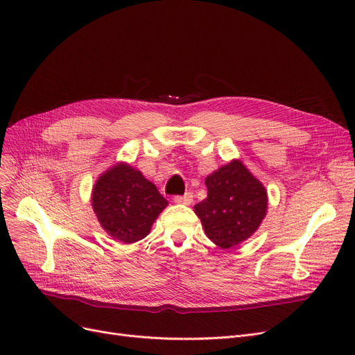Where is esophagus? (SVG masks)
I'll use <instances>...</instances> for the list:
<instances>
[{
	"label": "esophagus",
	"instance_id": "obj_1",
	"mask_svg": "<svg viewBox=\"0 0 355 355\" xmlns=\"http://www.w3.org/2000/svg\"><path fill=\"white\" fill-rule=\"evenodd\" d=\"M173 201L176 204H183V205H191V202L193 201V195L192 192H187L185 195H176L173 198Z\"/></svg>",
	"mask_w": 355,
	"mask_h": 355
}]
</instances>
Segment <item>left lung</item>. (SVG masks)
I'll list each match as a JSON object with an SVG mask.
<instances>
[{"label":"left lung","instance_id":"8db88e82","mask_svg":"<svg viewBox=\"0 0 355 355\" xmlns=\"http://www.w3.org/2000/svg\"><path fill=\"white\" fill-rule=\"evenodd\" d=\"M207 198L196 204L205 234L223 249L245 242L266 216L265 187L246 166L233 160L205 179Z\"/></svg>","mask_w":355,"mask_h":355}]
</instances>
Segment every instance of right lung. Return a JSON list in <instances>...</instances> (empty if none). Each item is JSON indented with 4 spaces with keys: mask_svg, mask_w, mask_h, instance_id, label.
<instances>
[{
    "mask_svg": "<svg viewBox=\"0 0 355 355\" xmlns=\"http://www.w3.org/2000/svg\"><path fill=\"white\" fill-rule=\"evenodd\" d=\"M167 204L154 183L126 163L98 176L92 193L93 211L103 230L126 245L144 239Z\"/></svg>",
    "mask_w": 355,
    "mask_h": 355,
    "instance_id": "obj_1",
    "label": "right lung"
}]
</instances>
